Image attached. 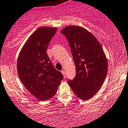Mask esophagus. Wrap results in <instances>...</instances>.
I'll return each mask as SVG.
<instances>
[{"label":"esophagus","mask_w":128,"mask_h":128,"mask_svg":"<svg viewBox=\"0 0 128 128\" xmlns=\"http://www.w3.org/2000/svg\"><path fill=\"white\" fill-rule=\"evenodd\" d=\"M61 72H62V74H63V76H64V77H66L65 71H64V70H61Z\"/></svg>","instance_id":"1"}]
</instances>
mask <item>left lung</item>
<instances>
[{"label":"left lung","mask_w":128,"mask_h":128,"mask_svg":"<svg viewBox=\"0 0 128 128\" xmlns=\"http://www.w3.org/2000/svg\"><path fill=\"white\" fill-rule=\"evenodd\" d=\"M60 33L69 41L76 69V77L68 84L77 97L89 100L100 90L106 76L108 61L102 46L82 26H67Z\"/></svg>","instance_id":"obj_1"}]
</instances>
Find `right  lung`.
<instances>
[{"instance_id": "obj_1", "label": "right lung", "mask_w": 128, "mask_h": 128, "mask_svg": "<svg viewBox=\"0 0 128 128\" xmlns=\"http://www.w3.org/2000/svg\"><path fill=\"white\" fill-rule=\"evenodd\" d=\"M57 28H38L28 38L17 60L19 78L25 88L40 101L50 100L56 94L64 78L47 54V48Z\"/></svg>"}]
</instances>
